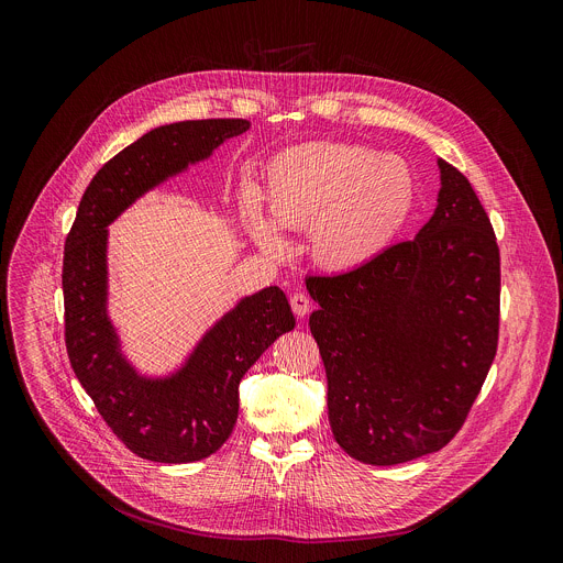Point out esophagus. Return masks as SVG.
I'll return each instance as SVG.
<instances>
[{
  "instance_id": "esophagus-1",
  "label": "esophagus",
  "mask_w": 563,
  "mask_h": 563,
  "mask_svg": "<svg viewBox=\"0 0 563 563\" xmlns=\"http://www.w3.org/2000/svg\"><path fill=\"white\" fill-rule=\"evenodd\" d=\"M291 309H294V313H296L298 318L307 316L309 309H311V298H309L307 294H302V291H296V294L291 296Z\"/></svg>"
}]
</instances>
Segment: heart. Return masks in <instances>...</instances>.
Wrapping results in <instances>:
<instances>
[{
	"instance_id": "1",
	"label": "heart",
	"mask_w": 563,
	"mask_h": 563,
	"mask_svg": "<svg viewBox=\"0 0 563 563\" xmlns=\"http://www.w3.org/2000/svg\"><path fill=\"white\" fill-rule=\"evenodd\" d=\"M274 223L252 213L261 250H287L282 229H305L313 263L358 272L376 263L406 227L415 207V176L406 159L347 142H309L274 157L267 178Z\"/></svg>"
}]
</instances>
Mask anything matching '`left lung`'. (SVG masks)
<instances>
[{
    "label": "left lung",
    "mask_w": 563,
    "mask_h": 563,
    "mask_svg": "<svg viewBox=\"0 0 563 563\" xmlns=\"http://www.w3.org/2000/svg\"><path fill=\"white\" fill-rule=\"evenodd\" d=\"M437 165V207L415 240L365 269L305 280L334 439L369 465L439 452L497 354V238L467 178Z\"/></svg>",
    "instance_id": "left-lung-1"
}]
</instances>
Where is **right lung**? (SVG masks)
Returning <instances> with one entry per match:
<instances>
[{
  "instance_id": "add662e5",
  "label": "right lung",
  "mask_w": 563,
  "mask_h": 563,
  "mask_svg": "<svg viewBox=\"0 0 563 563\" xmlns=\"http://www.w3.org/2000/svg\"><path fill=\"white\" fill-rule=\"evenodd\" d=\"M250 126L189 120L151 129L96 174L66 238L62 289L73 372L118 439L146 461L194 463L213 454L235 426L240 380L296 328V318L283 289L265 287L218 316L176 367L142 372L126 356L109 309V227Z\"/></svg>"
}]
</instances>
